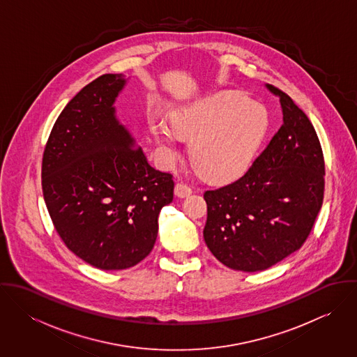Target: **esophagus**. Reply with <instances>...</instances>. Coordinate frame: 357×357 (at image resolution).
<instances>
[{"instance_id":"34e87169","label":"esophagus","mask_w":357,"mask_h":357,"mask_svg":"<svg viewBox=\"0 0 357 357\" xmlns=\"http://www.w3.org/2000/svg\"><path fill=\"white\" fill-rule=\"evenodd\" d=\"M174 194L178 197V198H187L192 194V188L185 184V183H177L176 184V188H174Z\"/></svg>"}]
</instances>
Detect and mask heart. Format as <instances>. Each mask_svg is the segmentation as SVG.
Here are the masks:
<instances>
[{
  "label": "heart",
  "instance_id": "heart-1",
  "mask_svg": "<svg viewBox=\"0 0 357 357\" xmlns=\"http://www.w3.org/2000/svg\"><path fill=\"white\" fill-rule=\"evenodd\" d=\"M172 123L160 115L150 129L166 160L178 156V140L191 139L190 156L206 178L228 181L243 174L268 132L264 105L238 93H217L172 112Z\"/></svg>",
  "mask_w": 357,
  "mask_h": 357
}]
</instances>
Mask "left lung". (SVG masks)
Segmentation results:
<instances>
[{
    "label": "left lung",
    "instance_id": "8db88e82",
    "mask_svg": "<svg viewBox=\"0 0 357 357\" xmlns=\"http://www.w3.org/2000/svg\"><path fill=\"white\" fill-rule=\"evenodd\" d=\"M283 123L238 180L204 194V238L225 266L264 271L298 250L309 236L324 194V158L305 112L280 89Z\"/></svg>",
    "mask_w": 357,
    "mask_h": 357
}]
</instances>
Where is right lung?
<instances>
[{
	"label": "right lung",
	"mask_w": 357,
	"mask_h": 357,
	"mask_svg": "<svg viewBox=\"0 0 357 357\" xmlns=\"http://www.w3.org/2000/svg\"><path fill=\"white\" fill-rule=\"evenodd\" d=\"M122 74L82 88L56 119L43 156V192L56 232L102 271L135 266L151 253L158 215L174 181L149 163L115 116Z\"/></svg>",
	"instance_id": "add662e5"
}]
</instances>
